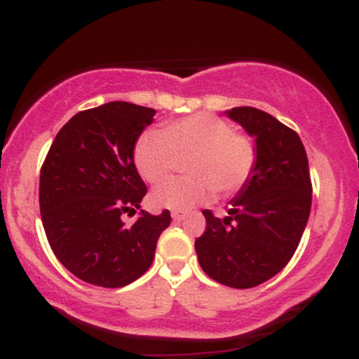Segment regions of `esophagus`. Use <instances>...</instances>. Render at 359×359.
Masks as SVG:
<instances>
[{
  "label": "esophagus",
  "mask_w": 359,
  "mask_h": 359,
  "mask_svg": "<svg viewBox=\"0 0 359 359\" xmlns=\"http://www.w3.org/2000/svg\"><path fill=\"white\" fill-rule=\"evenodd\" d=\"M187 211H184V209H175V211H172V219L174 221H184L185 217H187Z\"/></svg>",
  "instance_id": "obj_1"
}]
</instances>
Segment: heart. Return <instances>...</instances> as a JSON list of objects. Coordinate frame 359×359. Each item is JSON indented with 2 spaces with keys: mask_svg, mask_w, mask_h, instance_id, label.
<instances>
[{
  "mask_svg": "<svg viewBox=\"0 0 359 359\" xmlns=\"http://www.w3.org/2000/svg\"><path fill=\"white\" fill-rule=\"evenodd\" d=\"M135 165L148 184L158 185L174 175L182 158L189 177L175 179L151 194L155 208L191 209L214 191L233 197L250 182L257 167V147L250 135L209 113L168 123L165 131L148 130L135 145Z\"/></svg>",
  "mask_w": 359,
  "mask_h": 359,
  "instance_id": "heart-1",
  "label": "heart"
}]
</instances>
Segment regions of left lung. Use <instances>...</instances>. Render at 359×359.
<instances>
[{
	"label": "left lung",
	"instance_id": "8db88e82",
	"mask_svg": "<svg viewBox=\"0 0 359 359\" xmlns=\"http://www.w3.org/2000/svg\"><path fill=\"white\" fill-rule=\"evenodd\" d=\"M228 116L257 138V167L229 203L228 217L204 209L205 231L196 240V253L212 280L251 288L275 277L294 257L311 214V172L292 128L251 106L229 109Z\"/></svg>",
	"mask_w": 359,
	"mask_h": 359
}]
</instances>
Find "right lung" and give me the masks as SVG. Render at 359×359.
<instances>
[{
  "label": "right lung",
  "instance_id": "right-lung-1",
  "mask_svg": "<svg viewBox=\"0 0 359 359\" xmlns=\"http://www.w3.org/2000/svg\"><path fill=\"white\" fill-rule=\"evenodd\" d=\"M156 111L125 101L86 109L60 128L40 168V212L48 245L72 275L119 288L142 277L155 257L170 212L142 211L147 185L133 160L135 143Z\"/></svg>",
  "mask_w": 359,
  "mask_h": 359
}]
</instances>
